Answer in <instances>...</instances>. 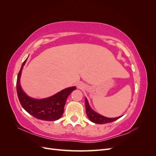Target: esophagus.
<instances>
[{
    "mask_svg": "<svg viewBox=\"0 0 156 156\" xmlns=\"http://www.w3.org/2000/svg\"><path fill=\"white\" fill-rule=\"evenodd\" d=\"M77 88H78L82 89V88H84V84H83V83H81V82H79V83H78V84H77Z\"/></svg>",
    "mask_w": 156,
    "mask_h": 156,
    "instance_id": "obj_1",
    "label": "esophagus"
}]
</instances>
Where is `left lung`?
<instances>
[{"label": "left lung", "instance_id": "left-lung-1", "mask_svg": "<svg viewBox=\"0 0 156 156\" xmlns=\"http://www.w3.org/2000/svg\"><path fill=\"white\" fill-rule=\"evenodd\" d=\"M85 106H86V112L87 116L91 122L95 124H103L107 123H110V122H114L119 119H120L122 116L116 118H107L104 116H102L100 114H98V112L94 111L89 105L88 100L85 98Z\"/></svg>", "mask_w": 156, "mask_h": 156}]
</instances>
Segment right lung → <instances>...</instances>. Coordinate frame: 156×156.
<instances>
[{
  "label": "right lung",
  "mask_w": 156,
  "mask_h": 156,
  "mask_svg": "<svg viewBox=\"0 0 156 156\" xmlns=\"http://www.w3.org/2000/svg\"><path fill=\"white\" fill-rule=\"evenodd\" d=\"M27 58L23 62L17 79V92L23 108L36 119L45 121H55L62 116L66 101L69 94L76 89L75 87L65 88L55 95L44 99L29 97L23 91L20 84V78Z\"/></svg>",
  "instance_id": "right-lung-1"
}]
</instances>
